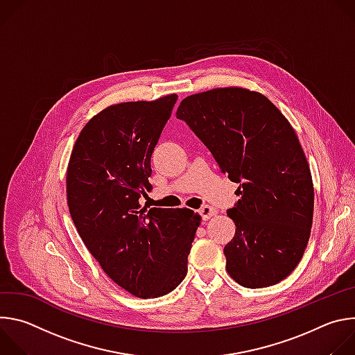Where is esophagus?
<instances>
[{"label": "esophagus", "instance_id": "obj_1", "mask_svg": "<svg viewBox=\"0 0 355 355\" xmlns=\"http://www.w3.org/2000/svg\"><path fill=\"white\" fill-rule=\"evenodd\" d=\"M199 215L202 216V219H204V220H208L211 216L216 215V209L209 207V205H204L199 209Z\"/></svg>", "mask_w": 355, "mask_h": 355}]
</instances>
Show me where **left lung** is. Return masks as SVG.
<instances>
[{
  "instance_id": "8db88e82",
  "label": "left lung",
  "mask_w": 355,
  "mask_h": 355,
  "mask_svg": "<svg viewBox=\"0 0 355 355\" xmlns=\"http://www.w3.org/2000/svg\"><path fill=\"white\" fill-rule=\"evenodd\" d=\"M177 118L240 184L227 211L236 225L223 248L229 275L245 288L278 284L299 264L313 220L312 174L293 128L266 95L240 87L189 95Z\"/></svg>"
}]
</instances>
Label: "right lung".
<instances>
[{
	"label": "right lung",
	"instance_id": "right-lung-1",
	"mask_svg": "<svg viewBox=\"0 0 355 355\" xmlns=\"http://www.w3.org/2000/svg\"><path fill=\"white\" fill-rule=\"evenodd\" d=\"M178 95L111 105L80 132L67 167V205L92 257L121 288L159 297L187 275L200 216L141 208L150 159Z\"/></svg>",
	"mask_w": 355,
	"mask_h": 355
}]
</instances>
